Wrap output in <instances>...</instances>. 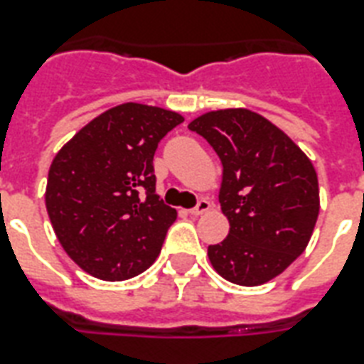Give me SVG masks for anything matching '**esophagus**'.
Wrapping results in <instances>:
<instances>
[{"instance_id":"esophagus-1","label":"esophagus","mask_w":364,"mask_h":364,"mask_svg":"<svg viewBox=\"0 0 364 364\" xmlns=\"http://www.w3.org/2000/svg\"><path fill=\"white\" fill-rule=\"evenodd\" d=\"M210 208H211V204L208 202V200L200 198L198 204L194 205L193 210H191V213H193V215H202V213H205V211H210Z\"/></svg>"}]
</instances>
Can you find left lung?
<instances>
[{
    "mask_svg": "<svg viewBox=\"0 0 364 364\" xmlns=\"http://www.w3.org/2000/svg\"><path fill=\"white\" fill-rule=\"evenodd\" d=\"M188 130L210 143L223 164L219 202L230 232L210 245L225 279L255 287L304 253L319 215L314 166L277 126L249 109L211 111Z\"/></svg>",
    "mask_w": 364,
    "mask_h": 364,
    "instance_id": "1",
    "label": "left lung"
}]
</instances>
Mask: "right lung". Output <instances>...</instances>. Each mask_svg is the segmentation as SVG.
<instances>
[{"mask_svg":"<svg viewBox=\"0 0 364 364\" xmlns=\"http://www.w3.org/2000/svg\"><path fill=\"white\" fill-rule=\"evenodd\" d=\"M173 111L122 104L77 132L48 170V217L82 270L122 282L159 257L176 210L156 196L154 151L181 124Z\"/></svg>","mask_w":364,"mask_h":364,"instance_id":"1","label":"right lung"}]
</instances>
